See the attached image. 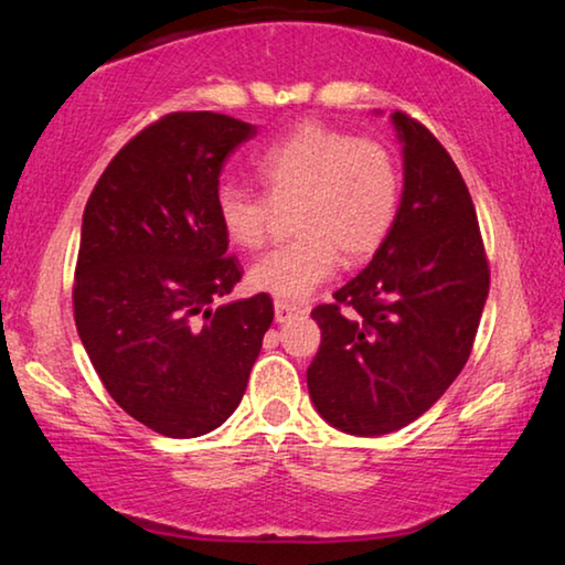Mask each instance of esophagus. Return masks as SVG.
Instances as JSON below:
<instances>
[{
  "label": "esophagus",
  "instance_id": "obj_1",
  "mask_svg": "<svg viewBox=\"0 0 565 565\" xmlns=\"http://www.w3.org/2000/svg\"><path fill=\"white\" fill-rule=\"evenodd\" d=\"M296 313H303V306L292 303V300H280V298L275 300V319L280 323L288 321L290 316H296Z\"/></svg>",
  "mask_w": 565,
  "mask_h": 565
}]
</instances>
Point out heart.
Wrapping results in <instances>:
<instances>
[{"instance_id":"b5f03b06","label":"heart","mask_w":565,"mask_h":565,"mask_svg":"<svg viewBox=\"0 0 565 565\" xmlns=\"http://www.w3.org/2000/svg\"><path fill=\"white\" fill-rule=\"evenodd\" d=\"M265 198L238 184L215 190L223 234L242 249L265 244L275 211L290 213L296 242L249 267V285L277 298H306L344 259L360 262L391 234L398 215L401 174L393 153L375 141L303 122L262 151L254 164Z\"/></svg>"}]
</instances>
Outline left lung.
Masks as SVG:
<instances>
[{
  "mask_svg": "<svg viewBox=\"0 0 565 565\" xmlns=\"http://www.w3.org/2000/svg\"><path fill=\"white\" fill-rule=\"evenodd\" d=\"M404 153V192L391 234L334 303L316 306L321 347L311 401L331 427L391 435L427 412L466 367L489 298L476 207L443 143L391 115Z\"/></svg>",
  "mask_w": 565,
  "mask_h": 565,
  "instance_id": "8db88e82",
  "label": "left lung"
}]
</instances>
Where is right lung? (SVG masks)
<instances>
[{
  "label": "right lung",
  "mask_w": 565,
  "mask_h": 565,
  "mask_svg": "<svg viewBox=\"0 0 565 565\" xmlns=\"http://www.w3.org/2000/svg\"><path fill=\"white\" fill-rule=\"evenodd\" d=\"M254 136L221 113L167 115L115 153L84 207L76 331L115 404L164 437L236 412L273 323L267 292L215 306L242 280L215 190Z\"/></svg>",
  "instance_id": "add662e5"
}]
</instances>
